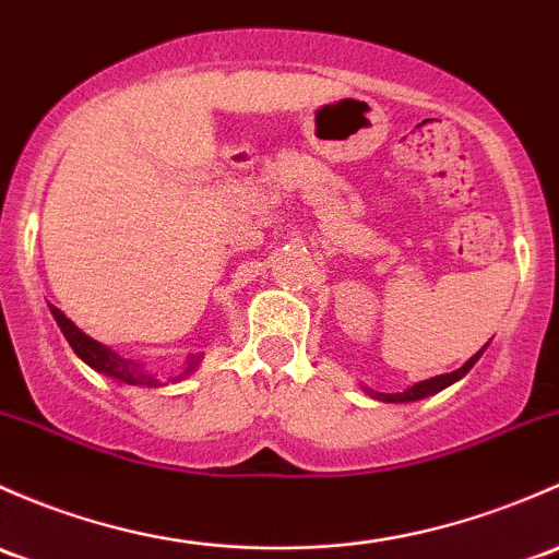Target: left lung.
<instances>
[{
  "label": "left lung",
  "instance_id": "1",
  "mask_svg": "<svg viewBox=\"0 0 559 559\" xmlns=\"http://www.w3.org/2000/svg\"><path fill=\"white\" fill-rule=\"evenodd\" d=\"M485 348H487V345H485ZM485 348H481L479 354H474L472 358H468V361L463 364L461 369H455V372H448V374H437V378H431V380H423V383H415V385H409L407 391H402V393H380V391H369V396L380 399V402H391V404H399V402H418V399L433 396V393L444 391V388H448V385L457 383V380H461L463 374H466L468 369H472L474 364L479 361V356L485 354Z\"/></svg>",
  "mask_w": 559,
  "mask_h": 559
}]
</instances>
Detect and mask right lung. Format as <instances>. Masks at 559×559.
<instances>
[{
    "mask_svg": "<svg viewBox=\"0 0 559 559\" xmlns=\"http://www.w3.org/2000/svg\"><path fill=\"white\" fill-rule=\"evenodd\" d=\"M50 313H52V319H56V324L61 326V332H63V337H67V343L72 345L74 354H78L82 361L87 364V367H93V369H96V372L107 374V378H115V380H120V383H128V385H150V388L152 385H160V380H157L155 374L146 372V369L141 367V364L131 361V358L117 356L115 350L107 348V345H102V343H98V340L87 337V334L82 332V329L74 326L72 319H67V316H63L61 310L56 308V305H50ZM198 361H201V358H192V356L187 358L185 372L176 374V378H171V380L187 378V374H190L192 369L198 367Z\"/></svg>",
    "mask_w": 559,
    "mask_h": 559,
    "instance_id": "1",
    "label": "right lung"
}]
</instances>
